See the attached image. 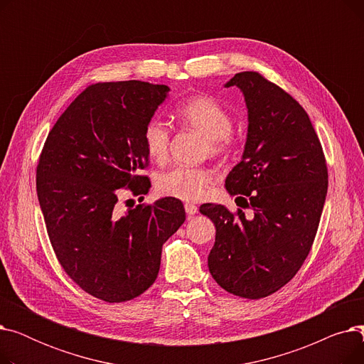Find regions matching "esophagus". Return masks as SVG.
Here are the masks:
<instances>
[{"label": "esophagus", "mask_w": 364, "mask_h": 364, "mask_svg": "<svg viewBox=\"0 0 364 364\" xmlns=\"http://www.w3.org/2000/svg\"><path fill=\"white\" fill-rule=\"evenodd\" d=\"M184 209H186L187 215H195V214H198V211H199V208H198L195 203H186V205H184Z\"/></svg>", "instance_id": "esophagus-1"}]
</instances>
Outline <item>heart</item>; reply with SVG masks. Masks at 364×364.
<instances>
[{
    "label": "heart",
    "mask_w": 364,
    "mask_h": 364,
    "mask_svg": "<svg viewBox=\"0 0 364 364\" xmlns=\"http://www.w3.org/2000/svg\"><path fill=\"white\" fill-rule=\"evenodd\" d=\"M177 117L180 122L198 131L208 140L209 150L213 155H224L233 146V118L230 112L221 106L215 99L208 95H195L186 100L178 109ZM171 129L158 119H150L143 131V141L149 156L164 162L169 153ZM215 181V174L209 168L195 166H176L158 178V190L169 198L180 199L184 202H193L203 198L208 186Z\"/></svg>",
    "instance_id": "obj_1"
}]
</instances>
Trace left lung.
Returning a JSON list of instances; mask_svg holds the SVG:
<instances>
[{
    "label": "left lung",
    "instance_id": "left-lung-1",
    "mask_svg": "<svg viewBox=\"0 0 364 364\" xmlns=\"http://www.w3.org/2000/svg\"><path fill=\"white\" fill-rule=\"evenodd\" d=\"M233 85L245 95L250 124L225 188L254 215L213 203L199 211L217 228L208 257L214 280L236 296L259 299L294 279L309 257L328 193V165L307 112L291 94L258 72L236 73L225 84Z\"/></svg>",
    "mask_w": 364,
    "mask_h": 364
}]
</instances>
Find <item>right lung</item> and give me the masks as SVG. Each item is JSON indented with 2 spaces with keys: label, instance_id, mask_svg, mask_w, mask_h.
Instances as JSON below:
<instances>
[{
  "label": "right lung",
  "instance_id": "1",
  "mask_svg": "<svg viewBox=\"0 0 364 364\" xmlns=\"http://www.w3.org/2000/svg\"><path fill=\"white\" fill-rule=\"evenodd\" d=\"M169 88L143 81L87 87L57 119L36 166L47 233L66 274L106 302L141 295L156 280L162 245L186 220L164 198L121 213L122 190L146 195V124Z\"/></svg>",
  "mask_w": 364,
  "mask_h": 364
}]
</instances>
